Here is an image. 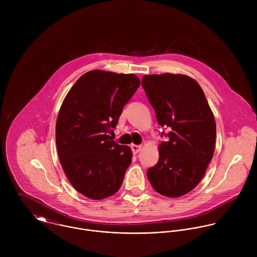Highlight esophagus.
<instances>
[{"label":"esophagus","instance_id":"esophagus-1","mask_svg":"<svg viewBox=\"0 0 257 257\" xmlns=\"http://www.w3.org/2000/svg\"><path fill=\"white\" fill-rule=\"evenodd\" d=\"M142 146H137V145H133L132 146V150H133V152L135 153V154H137V153H139L141 150H142Z\"/></svg>","mask_w":257,"mask_h":257}]
</instances>
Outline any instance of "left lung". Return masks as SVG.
Instances as JSON below:
<instances>
[{
  "instance_id": "left-lung-1",
  "label": "left lung",
  "mask_w": 257,
  "mask_h": 257,
  "mask_svg": "<svg viewBox=\"0 0 257 257\" xmlns=\"http://www.w3.org/2000/svg\"><path fill=\"white\" fill-rule=\"evenodd\" d=\"M142 85L158 124L170 128L169 142L159 145L158 162L147 178L157 193L181 197L200 183L213 158L214 113L198 82L187 75H145Z\"/></svg>"
}]
</instances>
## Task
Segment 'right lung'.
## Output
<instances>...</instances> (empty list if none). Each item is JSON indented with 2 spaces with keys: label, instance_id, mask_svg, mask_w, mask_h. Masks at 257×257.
<instances>
[{
  "label": "right lung",
  "instance_id": "add662e5",
  "mask_svg": "<svg viewBox=\"0 0 257 257\" xmlns=\"http://www.w3.org/2000/svg\"><path fill=\"white\" fill-rule=\"evenodd\" d=\"M140 85L134 74L92 70L75 82L62 102L55 126L59 161L75 190L89 199L110 197L123 181L133 152L108 134Z\"/></svg>",
  "mask_w": 257,
  "mask_h": 257
}]
</instances>
